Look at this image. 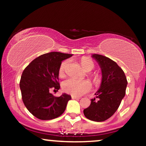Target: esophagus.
I'll use <instances>...</instances> for the list:
<instances>
[{
  "mask_svg": "<svg viewBox=\"0 0 146 146\" xmlns=\"http://www.w3.org/2000/svg\"><path fill=\"white\" fill-rule=\"evenodd\" d=\"M71 98L73 100H78V99H80V97H76V96H71Z\"/></svg>",
  "mask_w": 146,
  "mask_h": 146,
  "instance_id": "obj_1",
  "label": "esophagus"
}]
</instances>
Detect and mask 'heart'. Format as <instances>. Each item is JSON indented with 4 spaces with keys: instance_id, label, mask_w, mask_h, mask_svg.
<instances>
[{
    "instance_id": "1",
    "label": "heart",
    "mask_w": 146,
    "mask_h": 146,
    "mask_svg": "<svg viewBox=\"0 0 146 146\" xmlns=\"http://www.w3.org/2000/svg\"><path fill=\"white\" fill-rule=\"evenodd\" d=\"M68 60H64L60 64L58 75L60 78L65 76L66 68L68 64ZM81 65L84 69L86 71H90L95 67L93 62L88 58H83L81 60ZM95 81L101 80V75H96L95 77ZM91 88V84L87 80H80L74 78H69L65 80L62 84V89L64 92L74 96H80L89 91Z\"/></svg>"
}]
</instances>
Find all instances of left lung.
<instances>
[{
  "instance_id": "1",
  "label": "left lung",
  "mask_w": 146,
  "mask_h": 146,
  "mask_svg": "<svg viewBox=\"0 0 146 146\" xmlns=\"http://www.w3.org/2000/svg\"><path fill=\"white\" fill-rule=\"evenodd\" d=\"M102 70V83L91 100L90 105L84 110V115L94 121H104L113 116L125 95L127 82L124 72L118 64L107 57L93 54Z\"/></svg>"
}]
</instances>
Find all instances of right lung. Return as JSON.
I'll use <instances>...</instances> for the list:
<instances>
[{
	"mask_svg": "<svg viewBox=\"0 0 146 146\" xmlns=\"http://www.w3.org/2000/svg\"><path fill=\"white\" fill-rule=\"evenodd\" d=\"M72 56L60 52L45 53L33 60L23 71L20 81L22 99L27 110L39 119L60 117L71 99L66 93L54 97L49 90L60 89V66L64 60Z\"/></svg>",
	"mask_w": 146,
	"mask_h": 146,
	"instance_id": "1",
	"label": "right lung"
}]
</instances>
